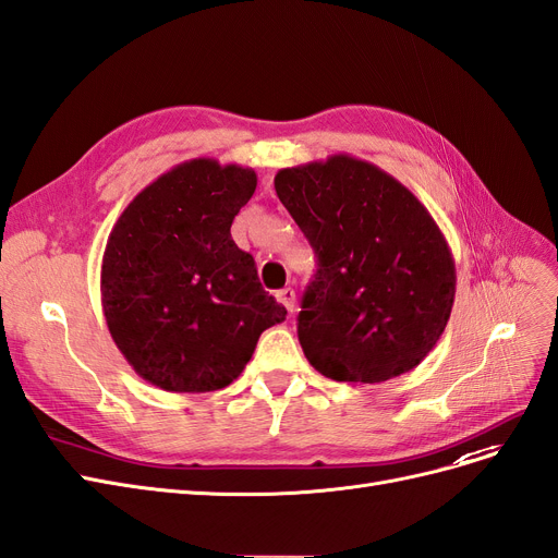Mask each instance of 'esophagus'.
<instances>
[{"label":"esophagus","mask_w":558,"mask_h":558,"mask_svg":"<svg viewBox=\"0 0 558 558\" xmlns=\"http://www.w3.org/2000/svg\"><path fill=\"white\" fill-rule=\"evenodd\" d=\"M277 300L286 306L288 312H293V306H295V291H293V288H283V291L277 293Z\"/></svg>","instance_id":"1"}]
</instances>
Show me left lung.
<instances>
[{"instance_id":"obj_1","label":"left lung","mask_w":558,"mask_h":558,"mask_svg":"<svg viewBox=\"0 0 558 558\" xmlns=\"http://www.w3.org/2000/svg\"><path fill=\"white\" fill-rule=\"evenodd\" d=\"M275 189L318 258L298 316L312 367L343 383L415 369L446 330L457 283L427 207L349 155L281 168Z\"/></svg>"}]
</instances>
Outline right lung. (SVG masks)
I'll return each instance as SVG.
<instances>
[{
	"label": "right lung",
	"instance_id": "right-lung-1",
	"mask_svg": "<svg viewBox=\"0 0 558 558\" xmlns=\"http://www.w3.org/2000/svg\"><path fill=\"white\" fill-rule=\"evenodd\" d=\"M256 184L252 168L191 159L147 184L112 226L101 265L104 316L114 345L151 386H230L263 330L286 318L263 291L254 256L230 238Z\"/></svg>",
	"mask_w": 558,
	"mask_h": 558
}]
</instances>
